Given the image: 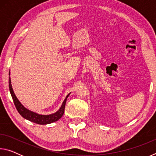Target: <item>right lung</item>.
<instances>
[{"label":"right lung","mask_w":156,"mask_h":156,"mask_svg":"<svg viewBox=\"0 0 156 156\" xmlns=\"http://www.w3.org/2000/svg\"><path fill=\"white\" fill-rule=\"evenodd\" d=\"M9 75H10V72H9ZM9 87L10 94H11L12 99L14 100L15 107L16 108L18 113H19L23 118H25V119L30 120L31 122H35L36 124H39V125H47V124L52 123L54 122H56L57 120H58L60 118L62 117V115L64 114L66 101H67V98L70 94H69L67 96H66L65 100L63 101L62 104L61 105V107H60L58 111H57L56 113H52V114H49V115H41V114H38V113L33 112H31V111H30L29 109H26V108L20 103V102L18 100L17 97L16 96L14 91H13L12 84H11V78H10V77L9 78Z\"/></svg>","instance_id":"add662e5"}]
</instances>
